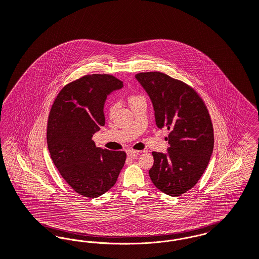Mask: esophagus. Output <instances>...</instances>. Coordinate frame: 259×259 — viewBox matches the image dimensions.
I'll use <instances>...</instances> for the list:
<instances>
[{
	"mask_svg": "<svg viewBox=\"0 0 259 259\" xmlns=\"http://www.w3.org/2000/svg\"><path fill=\"white\" fill-rule=\"evenodd\" d=\"M139 154H140L139 151H133V150H128L127 151V155L132 157V158H137Z\"/></svg>",
	"mask_w": 259,
	"mask_h": 259,
	"instance_id": "esophagus-1",
	"label": "esophagus"
}]
</instances>
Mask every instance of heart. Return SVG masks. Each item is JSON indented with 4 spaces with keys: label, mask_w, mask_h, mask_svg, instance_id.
Wrapping results in <instances>:
<instances>
[{
    "label": "heart",
    "mask_w": 259,
    "mask_h": 259,
    "mask_svg": "<svg viewBox=\"0 0 259 259\" xmlns=\"http://www.w3.org/2000/svg\"><path fill=\"white\" fill-rule=\"evenodd\" d=\"M145 101V97L140 95V94H132L128 97V102H129V105L131 106V107L133 106H135L138 103L140 102H143ZM117 108H118V105L115 104V103H111L108 105L107 107V114L109 117H113L114 114L116 113L117 111Z\"/></svg>",
    "instance_id": "heart-1"
}]
</instances>
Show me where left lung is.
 <instances>
[{"label": "left lung", "instance_id": "left-lung-1", "mask_svg": "<svg viewBox=\"0 0 259 259\" xmlns=\"http://www.w3.org/2000/svg\"><path fill=\"white\" fill-rule=\"evenodd\" d=\"M135 77L152 101L156 126L169 130L167 153L152 152L150 177L164 194L181 196L198 183L212 154L208 110L198 93L180 80L157 71Z\"/></svg>", "mask_w": 259, "mask_h": 259}]
</instances>
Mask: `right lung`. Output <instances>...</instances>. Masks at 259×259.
Instances as JSON below:
<instances>
[{
    "label": "right lung",
    "mask_w": 259,
    "mask_h": 259,
    "mask_svg": "<svg viewBox=\"0 0 259 259\" xmlns=\"http://www.w3.org/2000/svg\"><path fill=\"white\" fill-rule=\"evenodd\" d=\"M123 82L109 74L85 75L62 88L48 120L47 144L54 164L76 193L98 198L113 187L126 152L97 148L92 140L105 125L107 95Z\"/></svg>",
    "instance_id": "add662e5"
}]
</instances>
